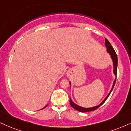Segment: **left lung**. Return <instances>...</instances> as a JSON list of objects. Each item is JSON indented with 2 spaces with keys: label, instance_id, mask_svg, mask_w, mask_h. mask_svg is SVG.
<instances>
[{
  "label": "left lung",
  "instance_id": "8db88e82",
  "mask_svg": "<svg viewBox=\"0 0 131 131\" xmlns=\"http://www.w3.org/2000/svg\"><path fill=\"white\" fill-rule=\"evenodd\" d=\"M105 46H106V48H107V51L108 53H109V54L111 55V58H112V60H113V62H114V73L115 74V75H117V65H118V58H117V54H116L115 50H114V48L112 47V46H111V43L109 42V41L106 38H105ZM115 82H116V78L115 81H114V84H113V85H112V89L110 91V93H109V94L107 95V96H106V98L103 100V101L101 102L100 104L98 105V106H95V107H90V108H84V107H81V106H78V105L76 104L75 103H74L73 101H72V100H71V98H70V104L71 105V106H72V107L74 108V109H76L77 111H80L81 112H90V111H95L96 110V109H98V107H100V106H101L103 103H104L105 101H106V100L107 99V98L109 97V95L111 94V92H112V90L113 89V88H114V85H115Z\"/></svg>",
  "mask_w": 131,
  "mask_h": 131
}]
</instances>
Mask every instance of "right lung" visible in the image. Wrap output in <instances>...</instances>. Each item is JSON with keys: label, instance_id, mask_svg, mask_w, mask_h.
Wrapping results in <instances>:
<instances>
[{"label": "right lung", "instance_id": "right-lung-1", "mask_svg": "<svg viewBox=\"0 0 131 131\" xmlns=\"http://www.w3.org/2000/svg\"><path fill=\"white\" fill-rule=\"evenodd\" d=\"M47 106H45V107H43V108H42V109H44V108H45V107H47ZM42 109H41V110H42Z\"/></svg>", "mask_w": 131, "mask_h": 131}]
</instances>
